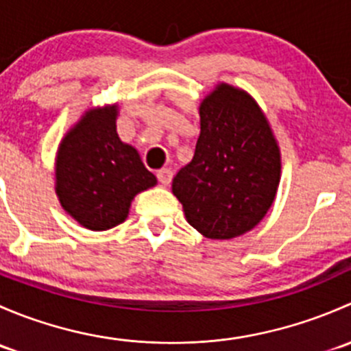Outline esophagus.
I'll use <instances>...</instances> for the list:
<instances>
[{"label":"esophagus","mask_w":351,"mask_h":351,"mask_svg":"<svg viewBox=\"0 0 351 351\" xmlns=\"http://www.w3.org/2000/svg\"><path fill=\"white\" fill-rule=\"evenodd\" d=\"M156 176H158V180L161 185H169V182H171V178H173V171L169 168H161L156 171Z\"/></svg>","instance_id":"34e87169"}]
</instances>
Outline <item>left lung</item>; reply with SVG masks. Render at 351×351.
<instances>
[{"instance_id":"1","label":"left lung","mask_w":351,"mask_h":351,"mask_svg":"<svg viewBox=\"0 0 351 351\" xmlns=\"http://www.w3.org/2000/svg\"><path fill=\"white\" fill-rule=\"evenodd\" d=\"M280 151L256 101L219 84L200 105V136L192 161L173 178L192 228L210 239L253 229L274 204Z\"/></svg>"}]
</instances>
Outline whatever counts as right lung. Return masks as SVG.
<instances>
[{
	"mask_svg": "<svg viewBox=\"0 0 351 351\" xmlns=\"http://www.w3.org/2000/svg\"><path fill=\"white\" fill-rule=\"evenodd\" d=\"M117 107L88 112L59 146V200L81 226L107 231L125 221L132 198L156 185V176L119 139Z\"/></svg>",
	"mask_w": 351,
	"mask_h": 351,
	"instance_id": "add662e5",
	"label": "right lung"
}]
</instances>
